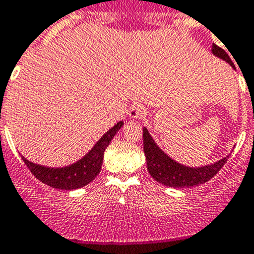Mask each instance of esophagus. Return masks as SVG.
Returning a JSON list of instances; mask_svg holds the SVG:
<instances>
[{"label":"esophagus","mask_w":254,"mask_h":254,"mask_svg":"<svg viewBox=\"0 0 254 254\" xmlns=\"http://www.w3.org/2000/svg\"><path fill=\"white\" fill-rule=\"evenodd\" d=\"M128 115L131 118H142L146 115V110H144V106L139 105V103H134L128 111Z\"/></svg>","instance_id":"1"}]
</instances>
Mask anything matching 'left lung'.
<instances>
[{"label":"left lung","mask_w":254,"mask_h":254,"mask_svg":"<svg viewBox=\"0 0 254 254\" xmlns=\"http://www.w3.org/2000/svg\"><path fill=\"white\" fill-rule=\"evenodd\" d=\"M212 52L217 57L228 62L234 68L231 57L228 56V53L223 48L213 45L212 46ZM143 151L147 159V170H148L152 178L156 180L157 182L162 183V185L173 188L194 187V186L208 182L211 178H213L219 172V170L223 167L229 157H224L213 165L204 166V167L193 168L180 165L157 146L146 127L143 128Z\"/></svg>","instance_id":"left-lung-1"}]
</instances>
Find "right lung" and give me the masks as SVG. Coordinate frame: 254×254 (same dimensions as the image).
Wrapping results in <instances>:
<instances>
[{
    "label": "right lung",
    "instance_id": "1",
    "mask_svg": "<svg viewBox=\"0 0 254 254\" xmlns=\"http://www.w3.org/2000/svg\"><path fill=\"white\" fill-rule=\"evenodd\" d=\"M123 126V122H118L113 126L110 131L106 132L100 141L93 146V148L79 161L67 167L62 168H50L45 166L36 165L32 162L27 161L22 157L25 165L31 171L33 176L45 185L50 187L57 188V190H77V188L84 187L89 182H92L98 173L101 172L103 162V153L108 144L111 143L115 134L120 131Z\"/></svg>",
    "mask_w": 254,
    "mask_h": 254
}]
</instances>
